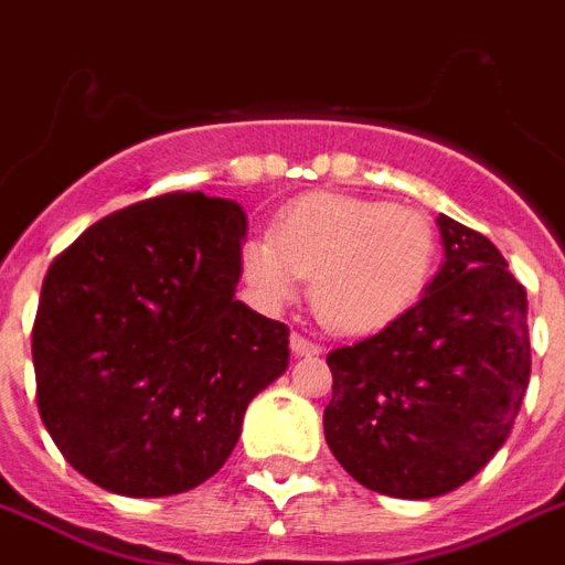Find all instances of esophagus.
Segmentation results:
<instances>
[{
    "mask_svg": "<svg viewBox=\"0 0 565 565\" xmlns=\"http://www.w3.org/2000/svg\"><path fill=\"white\" fill-rule=\"evenodd\" d=\"M290 349L292 354H301V358H313V354L322 352V345L317 340H310V337L299 334V331H292L290 334Z\"/></svg>",
    "mask_w": 565,
    "mask_h": 565,
    "instance_id": "esophagus-1",
    "label": "esophagus"
}]
</instances>
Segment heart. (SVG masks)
<instances>
[{
	"label": "heart",
	"mask_w": 565,
	"mask_h": 565,
	"mask_svg": "<svg viewBox=\"0 0 565 565\" xmlns=\"http://www.w3.org/2000/svg\"><path fill=\"white\" fill-rule=\"evenodd\" d=\"M439 234L428 213L345 193H310L239 248L246 281L269 305L299 296L313 275L317 317L343 334H377L428 292Z\"/></svg>",
	"instance_id": "b5f03b06"
}]
</instances>
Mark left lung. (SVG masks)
I'll use <instances>...</instances> for the list:
<instances>
[{
	"mask_svg": "<svg viewBox=\"0 0 565 565\" xmlns=\"http://www.w3.org/2000/svg\"><path fill=\"white\" fill-rule=\"evenodd\" d=\"M446 264L416 308L328 354L331 455L366 490L434 499L504 446L531 381L527 296L478 231L439 213Z\"/></svg>",
	"mask_w": 565,
	"mask_h": 565,
	"instance_id": "left-lung-1",
	"label": "left lung"
}]
</instances>
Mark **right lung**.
I'll use <instances>...</instances> for the list:
<instances>
[{
  "instance_id": "1",
  "label": "right lung",
  "mask_w": 565,
  "mask_h": 565,
  "mask_svg": "<svg viewBox=\"0 0 565 565\" xmlns=\"http://www.w3.org/2000/svg\"><path fill=\"white\" fill-rule=\"evenodd\" d=\"M243 237L237 202L167 193L49 264L31 328L38 411L102 490L161 499L204 483L287 370L290 328L234 299Z\"/></svg>"
}]
</instances>
